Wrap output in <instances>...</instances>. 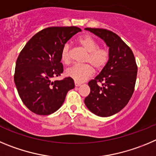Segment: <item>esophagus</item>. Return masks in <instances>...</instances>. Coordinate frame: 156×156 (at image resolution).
<instances>
[{
    "label": "esophagus",
    "instance_id": "obj_1",
    "mask_svg": "<svg viewBox=\"0 0 156 156\" xmlns=\"http://www.w3.org/2000/svg\"><path fill=\"white\" fill-rule=\"evenodd\" d=\"M75 86L78 87V86H80V85H81V84L80 83V82H77V81H75Z\"/></svg>",
    "mask_w": 156,
    "mask_h": 156
}]
</instances>
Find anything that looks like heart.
Segmentation results:
<instances>
[{
    "instance_id": "heart-1",
    "label": "heart",
    "mask_w": 156,
    "mask_h": 156,
    "mask_svg": "<svg viewBox=\"0 0 156 156\" xmlns=\"http://www.w3.org/2000/svg\"><path fill=\"white\" fill-rule=\"evenodd\" d=\"M78 43L88 53L84 62L85 65H74L66 71V75L77 82H83L90 78L95 70L102 69L109 60V52L104 48L99 47V43L90 36H84L78 40ZM61 59L66 64L71 62L70 46L65 44L61 50ZM90 65L89 66V64Z\"/></svg>"
}]
</instances>
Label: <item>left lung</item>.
I'll return each instance as SVG.
<instances>
[{
  "label": "left lung",
  "mask_w": 156,
  "mask_h": 156,
  "mask_svg": "<svg viewBox=\"0 0 156 156\" xmlns=\"http://www.w3.org/2000/svg\"><path fill=\"white\" fill-rule=\"evenodd\" d=\"M109 47V60L101 72L88 82L90 93L85 104L94 114L113 116L125 107L133 95L137 67L132 50L116 33L103 29L85 28ZM101 82L102 85H98Z\"/></svg>",
  "instance_id": "left-lung-1"
}]
</instances>
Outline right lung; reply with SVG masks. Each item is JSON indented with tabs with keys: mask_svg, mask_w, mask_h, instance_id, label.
Returning <instances> with one entry per match:
<instances>
[{
	"mask_svg": "<svg viewBox=\"0 0 156 156\" xmlns=\"http://www.w3.org/2000/svg\"><path fill=\"white\" fill-rule=\"evenodd\" d=\"M76 26L49 27L31 38L16 61L14 80L25 106L38 115H50L61 107L68 91L75 88L74 80L60 76L64 68L61 50L74 35Z\"/></svg>",
	"mask_w": 156,
	"mask_h": 156,
	"instance_id": "1",
	"label": "right lung"
}]
</instances>
